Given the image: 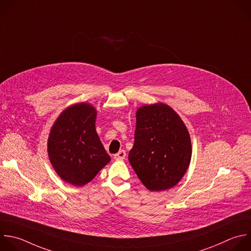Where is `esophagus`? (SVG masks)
<instances>
[{"label": "esophagus", "mask_w": 251, "mask_h": 251, "mask_svg": "<svg viewBox=\"0 0 251 251\" xmlns=\"http://www.w3.org/2000/svg\"><path fill=\"white\" fill-rule=\"evenodd\" d=\"M125 157H126V151L124 150H121L116 154H114V158L116 160H123Z\"/></svg>", "instance_id": "obj_1"}]
</instances>
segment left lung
I'll return each mask as SVG.
<instances>
[{
	"label": "left lung",
	"mask_w": 251,
	"mask_h": 251,
	"mask_svg": "<svg viewBox=\"0 0 251 251\" xmlns=\"http://www.w3.org/2000/svg\"><path fill=\"white\" fill-rule=\"evenodd\" d=\"M191 153L188 130L171 106L155 103L137 110L135 142L128 158L149 190L176 186L188 170Z\"/></svg>",
	"instance_id": "left-lung-1"
}]
</instances>
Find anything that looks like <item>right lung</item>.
<instances>
[{"mask_svg":"<svg viewBox=\"0 0 251 251\" xmlns=\"http://www.w3.org/2000/svg\"><path fill=\"white\" fill-rule=\"evenodd\" d=\"M97 110L80 102L66 108L53 124L48 155L58 176L67 183L82 186L110 161L96 131Z\"/></svg>","mask_w":251,"mask_h":251,"instance_id":"add662e5","label":"right lung"}]
</instances>
